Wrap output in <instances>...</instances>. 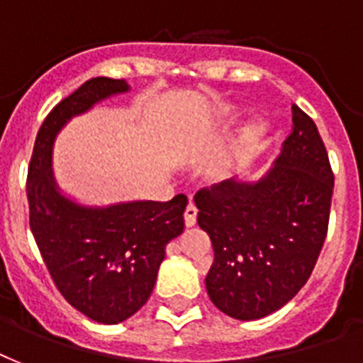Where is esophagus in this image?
Masks as SVG:
<instances>
[{"mask_svg": "<svg viewBox=\"0 0 363 363\" xmlns=\"http://www.w3.org/2000/svg\"><path fill=\"white\" fill-rule=\"evenodd\" d=\"M196 220H198V209H196V205H188L186 211H184V224L186 228L196 226Z\"/></svg>", "mask_w": 363, "mask_h": 363, "instance_id": "34e87169", "label": "esophagus"}]
</instances>
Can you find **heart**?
Returning <instances> with one entry per match:
<instances>
[{
  "label": "heart",
  "instance_id": "1",
  "mask_svg": "<svg viewBox=\"0 0 363 363\" xmlns=\"http://www.w3.org/2000/svg\"><path fill=\"white\" fill-rule=\"evenodd\" d=\"M265 133V125L259 124V122H254V124H250L245 130V135H242V139H245V143L247 145H256V143L264 137Z\"/></svg>",
  "mask_w": 363,
  "mask_h": 363
}]
</instances>
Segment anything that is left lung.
<instances>
[{"label": "left lung", "instance_id": "obj_1", "mask_svg": "<svg viewBox=\"0 0 363 363\" xmlns=\"http://www.w3.org/2000/svg\"><path fill=\"white\" fill-rule=\"evenodd\" d=\"M292 122L259 181L228 179L194 196L198 224L215 250L207 294L238 320L264 318L286 305L309 281L326 239L332 165L316 124L298 105Z\"/></svg>", "mask_w": 363, "mask_h": 363}]
</instances>
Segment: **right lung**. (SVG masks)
I'll use <instances>...</instances> for the list:
<instances>
[{
  "mask_svg": "<svg viewBox=\"0 0 363 363\" xmlns=\"http://www.w3.org/2000/svg\"><path fill=\"white\" fill-rule=\"evenodd\" d=\"M130 90L124 79L96 77L62 99L39 128L30 167V228L60 294L82 315L118 324L152 294L165 245L184 230L188 198L86 207L62 196L50 169L60 130L104 99Z\"/></svg>",
  "mask_w": 363,
  "mask_h": 363,
  "instance_id": "obj_1",
  "label": "right lung"
}]
</instances>
